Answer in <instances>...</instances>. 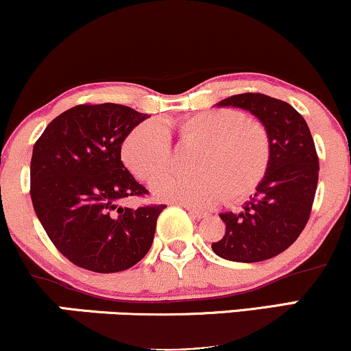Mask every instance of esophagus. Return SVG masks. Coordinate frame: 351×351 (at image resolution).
<instances>
[{
	"instance_id": "1",
	"label": "esophagus",
	"mask_w": 351,
	"mask_h": 351,
	"mask_svg": "<svg viewBox=\"0 0 351 351\" xmlns=\"http://www.w3.org/2000/svg\"><path fill=\"white\" fill-rule=\"evenodd\" d=\"M183 208L186 209V211L189 213V216L195 217V219H201V217L206 216V213H204V211H199V209H195V208H191V206H183Z\"/></svg>"
}]
</instances>
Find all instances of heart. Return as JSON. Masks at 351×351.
<instances>
[{"mask_svg": "<svg viewBox=\"0 0 351 351\" xmlns=\"http://www.w3.org/2000/svg\"><path fill=\"white\" fill-rule=\"evenodd\" d=\"M181 143L201 147L195 160L198 175L176 173L158 176L152 183L156 199L183 206H213L224 196L237 203L256 191L271 158L265 128L245 122L236 110H209L176 122ZM123 162L138 180H152L171 165V140L167 125L148 120L134 128L122 147Z\"/></svg>", "mask_w": 351, "mask_h": 351, "instance_id": "1", "label": "heart"}]
</instances>
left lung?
Wrapping results in <instances>:
<instances>
[{"label":"left lung","instance_id":"left-lung-1","mask_svg":"<svg viewBox=\"0 0 351 351\" xmlns=\"http://www.w3.org/2000/svg\"><path fill=\"white\" fill-rule=\"evenodd\" d=\"M216 107L241 108L269 135L271 158L256 193L241 213H221L226 232L211 244L232 263H261L284 252L307 224L318 181V158L308 125L287 102L264 94H237Z\"/></svg>","mask_w":351,"mask_h":351}]
</instances>
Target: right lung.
<instances>
[{"label": "right lung", "instance_id": "add662e5", "mask_svg": "<svg viewBox=\"0 0 351 351\" xmlns=\"http://www.w3.org/2000/svg\"><path fill=\"white\" fill-rule=\"evenodd\" d=\"M148 117L119 104L77 106L56 117L34 145L36 216L60 254L79 267L120 272L150 251L165 204H119L148 193L120 156L125 138Z\"/></svg>", "mask_w": 351, "mask_h": 351}]
</instances>
